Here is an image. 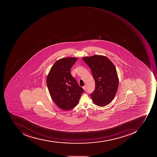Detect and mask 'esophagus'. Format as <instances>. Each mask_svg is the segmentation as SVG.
Returning a JSON list of instances; mask_svg holds the SVG:
<instances>
[{
  "instance_id": "obj_1",
  "label": "esophagus",
  "mask_w": 157,
  "mask_h": 157,
  "mask_svg": "<svg viewBox=\"0 0 157 157\" xmlns=\"http://www.w3.org/2000/svg\"><path fill=\"white\" fill-rule=\"evenodd\" d=\"M82 88H83V89H84V90H86V86H83V87H82Z\"/></svg>"
}]
</instances>
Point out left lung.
I'll return each instance as SVG.
<instances>
[{"instance_id":"8db88e82","label":"left lung","mask_w":157,"mask_h":157,"mask_svg":"<svg viewBox=\"0 0 157 157\" xmlns=\"http://www.w3.org/2000/svg\"><path fill=\"white\" fill-rule=\"evenodd\" d=\"M82 59L90 68L95 82V88L90 94L93 102L98 106H106L113 100L119 84L115 66L103 56H86Z\"/></svg>"}]
</instances>
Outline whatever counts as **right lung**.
I'll return each instance as SVG.
<instances>
[{"label": "right lung", "mask_w": 157, "mask_h": 157, "mask_svg": "<svg viewBox=\"0 0 157 157\" xmlns=\"http://www.w3.org/2000/svg\"><path fill=\"white\" fill-rule=\"evenodd\" d=\"M77 60L76 58H65L56 61L47 78L52 99L60 109L65 110L75 108L84 91L70 72Z\"/></svg>", "instance_id": "add662e5"}]
</instances>
